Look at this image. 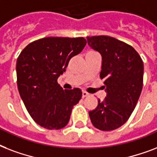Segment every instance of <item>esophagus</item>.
Here are the masks:
<instances>
[{
  "label": "esophagus",
  "instance_id": "1",
  "mask_svg": "<svg viewBox=\"0 0 157 157\" xmlns=\"http://www.w3.org/2000/svg\"><path fill=\"white\" fill-rule=\"evenodd\" d=\"M82 98H86V97H87V96L89 95V94H88V93H87V92H85V91H83V92H82Z\"/></svg>",
  "mask_w": 157,
  "mask_h": 157
}]
</instances>
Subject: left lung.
<instances>
[{
	"label": "left lung",
	"instance_id": "1",
	"mask_svg": "<svg viewBox=\"0 0 157 157\" xmlns=\"http://www.w3.org/2000/svg\"><path fill=\"white\" fill-rule=\"evenodd\" d=\"M87 43L102 56L101 79L106 98L89 111L95 128L110 131L122 126L130 117L143 84V62L132 46L109 36L87 37Z\"/></svg>",
	"mask_w": 157,
	"mask_h": 157
}]
</instances>
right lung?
I'll list each match as a JSON object with an SVG mask.
<instances>
[{"label": "right lung", "instance_id": "1", "mask_svg": "<svg viewBox=\"0 0 157 157\" xmlns=\"http://www.w3.org/2000/svg\"><path fill=\"white\" fill-rule=\"evenodd\" d=\"M87 44L83 37H49L29 43L16 63L17 85L28 112L37 124L60 129L69 122L79 88L64 90L57 82L70 59Z\"/></svg>", "mask_w": 157, "mask_h": 157}]
</instances>
